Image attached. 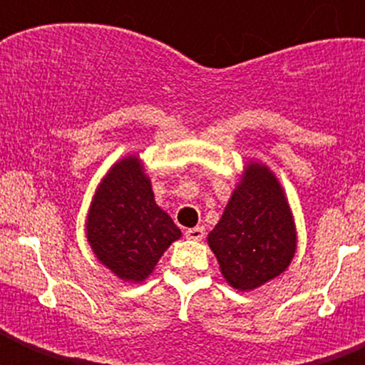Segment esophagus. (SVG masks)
Segmentation results:
<instances>
[{"label":"esophagus","instance_id":"esophagus-1","mask_svg":"<svg viewBox=\"0 0 365 365\" xmlns=\"http://www.w3.org/2000/svg\"><path fill=\"white\" fill-rule=\"evenodd\" d=\"M185 235H186V237H188V240L201 241L202 237H205V228H202V227H193V228H188V230L185 232Z\"/></svg>","mask_w":365,"mask_h":365}]
</instances>
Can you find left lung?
Returning a JSON list of instances; mask_svg holds the SVG:
<instances>
[{
	"instance_id": "1",
	"label": "left lung",
	"mask_w": 365,
	"mask_h": 365,
	"mask_svg": "<svg viewBox=\"0 0 365 365\" xmlns=\"http://www.w3.org/2000/svg\"><path fill=\"white\" fill-rule=\"evenodd\" d=\"M208 245L225 279L240 291H252L289 267L296 252L294 222L269 168L247 166Z\"/></svg>"
}]
</instances>
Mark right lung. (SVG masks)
I'll list each match as a JSON object with an SVG mask.
<instances>
[{
    "label": "right lung",
    "instance_id": "obj_1",
    "mask_svg": "<svg viewBox=\"0 0 365 365\" xmlns=\"http://www.w3.org/2000/svg\"><path fill=\"white\" fill-rule=\"evenodd\" d=\"M179 237V227L155 202L137 157L115 164L87 217V240L96 257L118 278L143 282Z\"/></svg>",
    "mask_w": 365,
    "mask_h": 365
}]
</instances>
